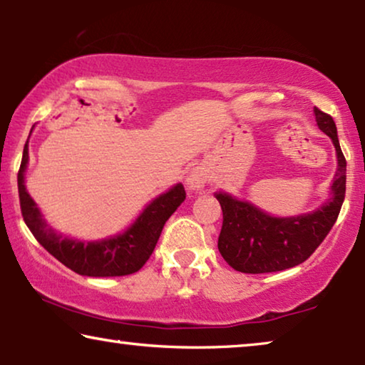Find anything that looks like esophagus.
Masks as SVG:
<instances>
[{
    "label": "esophagus",
    "mask_w": 365,
    "mask_h": 365,
    "mask_svg": "<svg viewBox=\"0 0 365 365\" xmlns=\"http://www.w3.org/2000/svg\"><path fill=\"white\" fill-rule=\"evenodd\" d=\"M206 181H207L206 173L201 171V169L197 168V169H192V171L187 174L186 184H187V187L191 189V191H197V189L206 186Z\"/></svg>",
    "instance_id": "esophagus-1"
}]
</instances>
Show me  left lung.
<instances>
[{"instance_id":"8db88e82","label":"left lung","mask_w":365,"mask_h":365,"mask_svg":"<svg viewBox=\"0 0 365 365\" xmlns=\"http://www.w3.org/2000/svg\"><path fill=\"white\" fill-rule=\"evenodd\" d=\"M317 126L332 139L337 151V171L332 197L311 214L272 217L252 204L229 194H216L222 209V227L217 239L221 256L239 272L266 274L294 267L312 256L331 231L346 197V158L331 114L314 109Z\"/></svg>"}]
</instances>
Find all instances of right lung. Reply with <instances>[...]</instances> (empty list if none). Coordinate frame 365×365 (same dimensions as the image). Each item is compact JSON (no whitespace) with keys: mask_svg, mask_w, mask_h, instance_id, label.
I'll return each mask as SVG.
<instances>
[{"mask_svg":"<svg viewBox=\"0 0 365 365\" xmlns=\"http://www.w3.org/2000/svg\"><path fill=\"white\" fill-rule=\"evenodd\" d=\"M26 163L28 151L24 149L18 171L19 206L24 222L51 256L81 276L116 277L138 272L151 257L164 224L186 199L182 184H178L166 194L154 199L124 234L96 242L74 241V239L61 237L43 221L36 204L24 187Z\"/></svg>","mask_w":365,"mask_h":365,"instance_id":"obj_1","label":"right lung"}]
</instances>
